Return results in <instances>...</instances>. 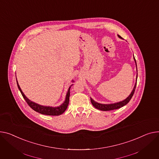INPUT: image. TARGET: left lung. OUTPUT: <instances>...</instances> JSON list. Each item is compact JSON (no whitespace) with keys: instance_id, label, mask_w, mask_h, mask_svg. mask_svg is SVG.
<instances>
[{"instance_id":"8db88e82","label":"left lung","mask_w":159,"mask_h":159,"mask_svg":"<svg viewBox=\"0 0 159 159\" xmlns=\"http://www.w3.org/2000/svg\"><path fill=\"white\" fill-rule=\"evenodd\" d=\"M118 37L120 38H122L120 35H118ZM134 59L135 62L136 63V61H135V59L134 56ZM136 66H137V64H136ZM137 79H136V82H135V84L134 86V88L131 94L129 95V97H128L125 100H123L122 102H118V103H112V104H102V103H99L94 102L91 98V102L92 105L96 109L101 110V111H112V110H114V109H120V108L123 107L124 105H126L130 102L132 97H133V95H134V92H135V88H136Z\"/></svg>"}]
</instances>
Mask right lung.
Returning <instances> with one entry per match:
<instances>
[{"label":"right lung","instance_id":"obj_1","mask_svg":"<svg viewBox=\"0 0 159 159\" xmlns=\"http://www.w3.org/2000/svg\"><path fill=\"white\" fill-rule=\"evenodd\" d=\"M73 81V80H72ZM16 82H17V86H18V88L21 93V94H22V97H24V98L25 99V100L26 101V102L27 103V104L29 105V107L33 109L34 111L40 113V114H45V115H49V116H59V115H61L62 114L63 112H64L68 106V104H69V100H70V88H69L68 89V93H67V94H66V100L65 101V102L63 103L61 105H60V106L59 107H47V106H43V105H38L34 102H31L30 100H29L25 96V94H24V93L22 92V91L21 90L20 88V86L18 85V83L17 82V80H16Z\"/></svg>","mask_w":159,"mask_h":159}]
</instances>
